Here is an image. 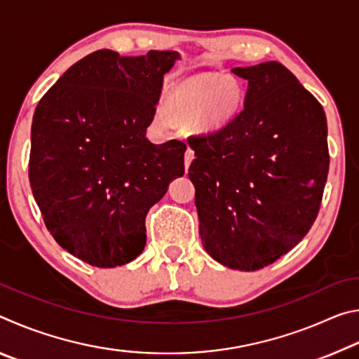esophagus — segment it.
Returning a JSON list of instances; mask_svg holds the SVG:
<instances>
[{
    "label": "esophagus",
    "instance_id": "esophagus-1",
    "mask_svg": "<svg viewBox=\"0 0 359 359\" xmlns=\"http://www.w3.org/2000/svg\"><path fill=\"white\" fill-rule=\"evenodd\" d=\"M193 158H194V151L190 147H188L187 151H185V169H188V166L191 165Z\"/></svg>",
    "mask_w": 359,
    "mask_h": 359
}]
</instances>
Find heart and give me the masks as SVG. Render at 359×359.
<instances>
[{
    "mask_svg": "<svg viewBox=\"0 0 359 359\" xmlns=\"http://www.w3.org/2000/svg\"><path fill=\"white\" fill-rule=\"evenodd\" d=\"M244 98V87L234 76H196L175 85L166 106L174 118H198L203 128L218 130L239 114Z\"/></svg>",
    "mask_w": 359,
    "mask_h": 359,
    "instance_id": "obj_1",
    "label": "heart"
}]
</instances>
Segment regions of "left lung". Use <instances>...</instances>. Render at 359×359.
Here are the masks:
<instances>
[{"mask_svg":"<svg viewBox=\"0 0 359 359\" xmlns=\"http://www.w3.org/2000/svg\"><path fill=\"white\" fill-rule=\"evenodd\" d=\"M248 88L223 128L188 137L199 236L212 258L258 271L288 253L317 218L330 169L326 115L278 62L234 68Z\"/></svg>","mask_w":359,"mask_h":359,"instance_id":"8db88e82","label":"left lung"}]
</instances>
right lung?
<instances>
[{
    "label": "right lung",
    "instance_id": "right-lung-1",
    "mask_svg": "<svg viewBox=\"0 0 359 359\" xmlns=\"http://www.w3.org/2000/svg\"><path fill=\"white\" fill-rule=\"evenodd\" d=\"M179 58L102 48L72 65L36 106L29 185L53 239L85 263L115 267L139 257L145 215L185 172L184 142L145 137Z\"/></svg>",
    "mask_w": 359,
    "mask_h": 359
}]
</instances>
